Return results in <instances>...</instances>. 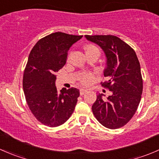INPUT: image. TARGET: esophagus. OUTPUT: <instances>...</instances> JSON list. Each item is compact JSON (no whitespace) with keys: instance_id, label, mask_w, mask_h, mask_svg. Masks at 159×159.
<instances>
[{"instance_id":"1","label":"esophagus","mask_w":159,"mask_h":159,"mask_svg":"<svg viewBox=\"0 0 159 159\" xmlns=\"http://www.w3.org/2000/svg\"><path fill=\"white\" fill-rule=\"evenodd\" d=\"M87 90H86V89H81V90H80V94H81V95H83V94H85V93L86 92H87Z\"/></svg>"}]
</instances>
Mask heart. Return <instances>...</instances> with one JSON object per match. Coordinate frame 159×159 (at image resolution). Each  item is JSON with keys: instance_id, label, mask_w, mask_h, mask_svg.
Here are the masks:
<instances>
[{"instance_id": "b5f03b06", "label": "heart", "mask_w": 159, "mask_h": 159, "mask_svg": "<svg viewBox=\"0 0 159 159\" xmlns=\"http://www.w3.org/2000/svg\"><path fill=\"white\" fill-rule=\"evenodd\" d=\"M84 49H85L86 52H88V51H91V50L98 49V48L95 47V46L92 45V44H89V45L85 46ZM81 81L83 84H90V83L92 82L93 75L90 73H84L82 75H81Z\"/></svg>"}]
</instances>
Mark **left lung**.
<instances>
[{
  "label": "left lung",
  "instance_id": "left-lung-1",
  "mask_svg": "<svg viewBox=\"0 0 159 159\" xmlns=\"http://www.w3.org/2000/svg\"><path fill=\"white\" fill-rule=\"evenodd\" d=\"M87 40L98 44L106 57L102 82L111 94L105 101L98 94L93 104V114L103 126L110 129L122 127L137 111L142 98L143 82L140 64L134 51L128 44L114 35H85Z\"/></svg>",
  "mask_w": 159,
  "mask_h": 159
}]
</instances>
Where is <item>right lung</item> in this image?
Listing matches in <instances>:
<instances>
[{
    "mask_svg": "<svg viewBox=\"0 0 159 159\" xmlns=\"http://www.w3.org/2000/svg\"><path fill=\"white\" fill-rule=\"evenodd\" d=\"M82 37L55 32L39 40L30 51L24 72V92L32 114L44 125H61L75 110L79 90L64 89L59 93L56 72L66 63L72 44Z\"/></svg>",
    "mask_w": 159,
    "mask_h": 159,
    "instance_id": "add662e5",
    "label": "right lung"
}]
</instances>
